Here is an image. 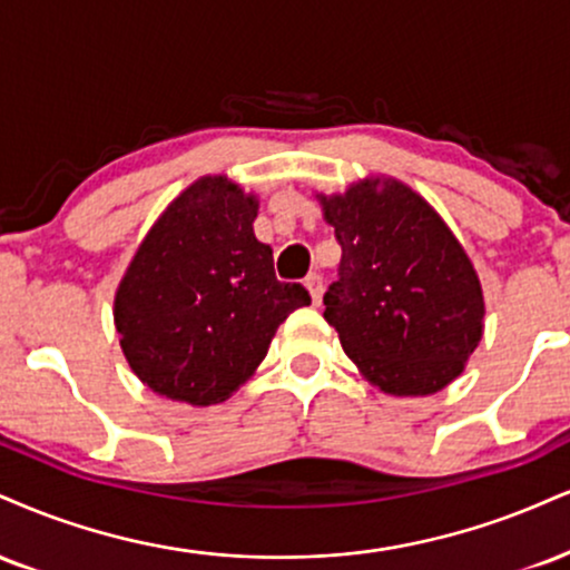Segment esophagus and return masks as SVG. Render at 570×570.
I'll list each match as a JSON object with an SVG mask.
<instances>
[{
	"instance_id": "34e87169",
	"label": "esophagus",
	"mask_w": 570,
	"mask_h": 570,
	"mask_svg": "<svg viewBox=\"0 0 570 570\" xmlns=\"http://www.w3.org/2000/svg\"><path fill=\"white\" fill-rule=\"evenodd\" d=\"M305 286H307V292H311L313 303L318 305L321 303V294H324V278H321L318 273H311V276L305 278Z\"/></svg>"
}]
</instances>
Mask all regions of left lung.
Here are the masks:
<instances>
[{"mask_svg": "<svg viewBox=\"0 0 570 570\" xmlns=\"http://www.w3.org/2000/svg\"><path fill=\"white\" fill-rule=\"evenodd\" d=\"M342 246L324 318L372 385L390 395L438 393L483 337V289L462 244L409 185L366 177L321 196Z\"/></svg>", "mask_w": 570, "mask_h": 570, "instance_id": "left-lung-1", "label": "left lung"}]
</instances>
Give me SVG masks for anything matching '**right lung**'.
Returning <instances> with one entry per match:
<instances>
[{"label":"right lung","mask_w":570,"mask_h":570,"mask_svg":"<svg viewBox=\"0 0 570 570\" xmlns=\"http://www.w3.org/2000/svg\"><path fill=\"white\" fill-rule=\"evenodd\" d=\"M255 217V196L223 175L202 177L137 246L114 321L129 368L154 393L223 403L255 374L286 315L311 305L303 284L276 278Z\"/></svg>","instance_id":"add662e5"}]
</instances>
